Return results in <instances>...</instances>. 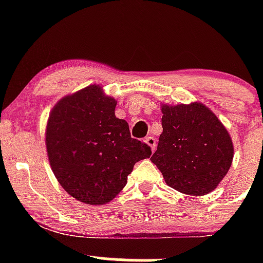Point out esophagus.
<instances>
[{
    "instance_id": "obj_1",
    "label": "esophagus",
    "mask_w": 263,
    "mask_h": 263,
    "mask_svg": "<svg viewBox=\"0 0 263 263\" xmlns=\"http://www.w3.org/2000/svg\"><path fill=\"white\" fill-rule=\"evenodd\" d=\"M144 142H146V143L148 144V146L151 147V149H152V151H155V149H156L157 141H156V138L153 137V136H148V137H147L146 140H144Z\"/></svg>"
}]
</instances>
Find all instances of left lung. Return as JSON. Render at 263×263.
I'll return each instance as SVG.
<instances>
[{
    "instance_id": "left-lung-1",
    "label": "left lung",
    "mask_w": 263,
    "mask_h": 263,
    "mask_svg": "<svg viewBox=\"0 0 263 263\" xmlns=\"http://www.w3.org/2000/svg\"><path fill=\"white\" fill-rule=\"evenodd\" d=\"M162 114L163 132L151 161L173 189L189 195L208 194L230 170V135L218 117L198 102L163 105Z\"/></svg>"
}]
</instances>
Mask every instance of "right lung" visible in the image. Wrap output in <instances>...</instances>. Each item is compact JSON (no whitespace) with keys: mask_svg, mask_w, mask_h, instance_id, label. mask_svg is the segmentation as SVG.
Instances as JSON below:
<instances>
[{"mask_svg":"<svg viewBox=\"0 0 263 263\" xmlns=\"http://www.w3.org/2000/svg\"><path fill=\"white\" fill-rule=\"evenodd\" d=\"M116 100L90 85L62 99L48 120L47 151L60 185L77 200L106 204L121 192L135 163L149 158L148 144L135 140L115 116Z\"/></svg>","mask_w":263,"mask_h":263,"instance_id":"obj_1","label":"right lung"}]
</instances>
